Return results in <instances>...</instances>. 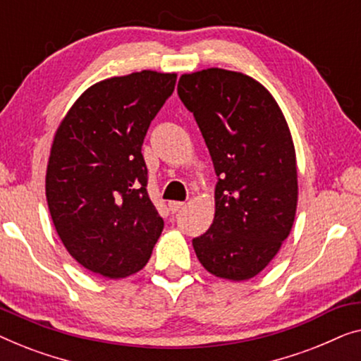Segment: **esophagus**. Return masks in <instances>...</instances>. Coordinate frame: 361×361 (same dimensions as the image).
I'll list each match as a JSON object with an SVG mask.
<instances>
[{"instance_id":"obj_1","label":"esophagus","mask_w":361,"mask_h":361,"mask_svg":"<svg viewBox=\"0 0 361 361\" xmlns=\"http://www.w3.org/2000/svg\"><path fill=\"white\" fill-rule=\"evenodd\" d=\"M183 206H185V202H183V201H170V202H169V207H170L171 212L180 211Z\"/></svg>"}]
</instances>
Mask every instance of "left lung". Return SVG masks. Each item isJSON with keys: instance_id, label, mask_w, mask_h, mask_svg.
Returning <instances> with one entry per match:
<instances>
[{"instance_id": "8db88e82", "label": "left lung", "mask_w": 361, "mask_h": 361, "mask_svg": "<svg viewBox=\"0 0 361 361\" xmlns=\"http://www.w3.org/2000/svg\"><path fill=\"white\" fill-rule=\"evenodd\" d=\"M178 96L219 176L214 221L192 238L196 257L217 278L250 280L280 252L296 216V150L288 123L265 86L231 70L181 75Z\"/></svg>"}]
</instances>
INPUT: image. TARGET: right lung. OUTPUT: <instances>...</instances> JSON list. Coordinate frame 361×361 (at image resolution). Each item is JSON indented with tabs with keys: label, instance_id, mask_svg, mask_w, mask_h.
<instances>
[{
	"label": "right lung",
	"instance_id": "right-lung-1",
	"mask_svg": "<svg viewBox=\"0 0 361 361\" xmlns=\"http://www.w3.org/2000/svg\"><path fill=\"white\" fill-rule=\"evenodd\" d=\"M176 73L142 70L90 86L55 130L45 196L70 255L104 278L147 265L164 219L147 195V129Z\"/></svg>",
	"mask_w": 361,
	"mask_h": 361
}]
</instances>
